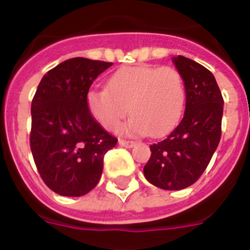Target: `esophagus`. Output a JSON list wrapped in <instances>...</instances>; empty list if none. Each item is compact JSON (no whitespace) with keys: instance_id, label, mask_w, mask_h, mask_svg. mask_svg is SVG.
<instances>
[{"instance_id":"34e87169","label":"esophagus","mask_w":250,"mask_h":250,"mask_svg":"<svg viewBox=\"0 0 250 250\" xmlns=\"http://www.w3.org/2000/svg\"><path fill=\"white\" fill-rule=\"evenodd\" d=\"M118 144L124 147H133V146L136 145V142L134 141H127V140H118Z\"/></svg>"}]
</instances>
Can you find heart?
<instances>
[{
    "mask_svg": "<svg viewBox=\"0 0 250 250\" xmlns=\"http://www.w3.org/2000/svg\"><path fill=\"white\" fill-rule=\"evenodd\" d=\"M89 113L108 130H117L127 112L125 125L132 134H166L179 123L186 105V85L174 67L141 65L116 71L106 88L87 93Z\"/></svg>",
    "mask_w": 250,
    "mask_h": 250,
    "instance_id": "heart-1",
    "label": "heart"
}]
</instances>
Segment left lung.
<instances>
[{
    "instance_id": "left-lung-1",
    "label": "left lung",
    "mask_w": 250,
    "mask_h": 250,
    "mask_svg": "<svg viewBox=\"0 0 250 250\" xmlns=\"http://www.w3.org/2000/svg\"><path fill=\"white\" fill-rule=\"evenodd\" d=\"M174 63L185 80V114L165 140L150 145L151 155L144 167L146 179L163 189L194 185L207 168L220 142L224 105L211 71L182 55Z\"/></svg>"
}]
</instances>
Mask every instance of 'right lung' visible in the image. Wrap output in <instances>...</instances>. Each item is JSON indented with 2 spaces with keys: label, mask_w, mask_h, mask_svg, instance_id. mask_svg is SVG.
<instances>
[{
  "label": "right lung",
  "mask_w": 250,
  "mask_h": 250,
  "mask_svg": "<svg viewBox=\"0 0 250 250\" xmlns=\"http://www.w3.org/2000/svg\"><path fill=\"white\" fill-rule=\"evenodd\" d=\"M112 63L72 58L50 69L31 101L30 147L43 182L63 196H82L99 183L104 155L117 138L87 108L93 80Z\"/></svg>",
  "instance_id": "right-lung-1"
}]
</instances>
